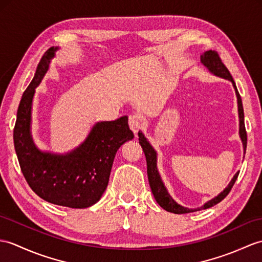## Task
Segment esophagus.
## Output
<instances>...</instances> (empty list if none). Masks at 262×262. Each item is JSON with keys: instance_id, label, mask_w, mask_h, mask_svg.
Instances as JSON below:
<instances>
[{"instance_id": "1", "label": "esophagus", "mask_w": 262, "mask_h": 262, "mask_svg": "<svg viewBox=\"0 0 262 262\" xmlns=\"http://www.w3.org/2000/svg\"><path fill=\"white\" fill-rule=\"evenodd\" d=\"M128 125L130 127V129L137 134L138 130L142 128V119L141 116L138 114H133L128 117Z\"/></svg>"}]
</instances>
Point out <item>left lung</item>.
Masks as SVG:
<instances>
[{
    "label": "left lung",
    "instance_id": "8db88e82",
    "mask_svg": "<svg viewBox=\"0 0 262 262\" xmlns=\"http://www.w3.org/2000/svg\"><path fill=\"white\" fill-rule=\"evenodd\" d=\"M201 61L202 63L208 68L212 74H214L219 77L226 78L228 80H230L231 82L233 83V87L235 89V94H236V98H238V108H239V118H240V137L242 139L243 143V148H247V130H246V126H245V114H243V106H242V100L238 89H236L235 82L233 80L232 76H231L230 71L228 70V68L224 63L222 62V60L219 56V53L216 51H206L202 57H201ZM138 141L139 144H141L142 148L144 150V154L146 157V163H147V176H148V182L150 185V190L153 192V195L155 198V200L157 201L164 210H166L168 212H172V213L175 214H184V213H191V212H195L199 211L201 209H209L211 206H213L215 204H217L219 202L226 198L228 194L230 193L231 188L233 187L236 179H238L239 172L234 175V178L232 179V181L230 182V184L228 185V187L224 190L222 193L219 194V195L214 199H212L211 201H209L208 203H205L202 208H199L195 210H191V209H186L183 208V206L179 205L175 201L169 196V194L167 193L165 186H164L163 182L160 178V174L157 172V167H156V153L155 150L153 149V147L149 145V143L146 141V138L144 137V135L142 133H138Z\"/></svg>",
    "mask_w": 262,
    "mask_h": 262
}]
</instances>
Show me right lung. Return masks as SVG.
I'll use <instances>...</instances> for the list:
<instances>
[{"mask_svg": "<svg viewBox=\"0 0 262 262\" xmlns=\"http://www.w3.org/2000/svg\"><path fill=\"white\" fill-rule=\"evenodd\" d=\"M57 48L42 56L35 75L22 95L13 129L14 148L24 179L38 195L57 205L84 209L100 200L108 185L118 148L134 138L127 116L96 124L82 145L67 155L42 153L30 135L34 89L41 82Z\"/></svg>", "mask_w": 262, "mask_h": 262, "instance_id": "right-lung-1", "label": "right lung"}]
</instances>
